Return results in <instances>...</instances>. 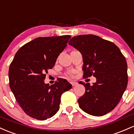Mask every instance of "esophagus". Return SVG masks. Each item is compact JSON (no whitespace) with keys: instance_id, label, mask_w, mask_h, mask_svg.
I'll list each match as a JSON object with an SVG mask.
<instances>
[{"instance_id":"1","label":"esophagus","mask_w":134,"mask_h":134,"mask_svg":"<svg viewBox=\"0 0 134 134\" xmlns=\"http://www.w3.org/2000/svg\"><path fill=\"white\" fill-rule=\"evenodd\" d=\"M70 83H71V85H72V86H75L77 85V83H76V82L75 81H71L70 82Z\"/></svg>"}]
</instances>
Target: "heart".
I'll return each mask as SVG.
<instances>
[{
  "label": "heart",
  "instance_id": "heart-1",
  "mask_svg": "<svg viewBox=\"0 0 134 134\" xmlns=\"http://www.w3.org/2000/svg\"><path fill=\"white\" fill-rule=\"evenodd\" d=\"M72 74H73V73L72 72H68V73H67V76H70V77H71V76H72Z\"/></svg>",
  "mask_w": 134,
  "mask_h": 134
}]
</instances>
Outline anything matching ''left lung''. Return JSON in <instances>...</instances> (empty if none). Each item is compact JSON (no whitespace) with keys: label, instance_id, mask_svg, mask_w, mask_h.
Instances as JSON below:
<instances>
[{"label":"left lung","instance_id":"obj_1","mask_svg":"<svg viewBox=\"0 0 134 134\" xmlns=\"http://www.w3.org/2000/svg\"><path fill=\"white\" fill-rule=\"evenodd\" d=\"M69 41L83 56V78L93 76L97 79L92 86L79 82L86 89L77 100L79 108L92 116L105 115L115 108L127 88L125 58L113 42L95 35H80Z\"/></svg>","mask_w":134,"mask_h":134}]
</instances>
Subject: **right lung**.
I'll use <instances>...</instances> for the list:
<instances>
[{"label":"right lung","instance_id":"add662e5","mask_svg":"<svg viewBox=\"0 0 134 134\" xmlns=\"http://www.w3.org/2000/svg\"><path fill=\"white\" fill-rule=\"evenodd\" d=\"M70 37L67 35L36 38L19 49L10 64V88L29 116L39 120L52 117L59 109L62 94L72 88L65 79H58L51 86L44 81L46 73L55 65Z\"/></svg>","mask_w":134,"mask_h":134}]
</instances>
